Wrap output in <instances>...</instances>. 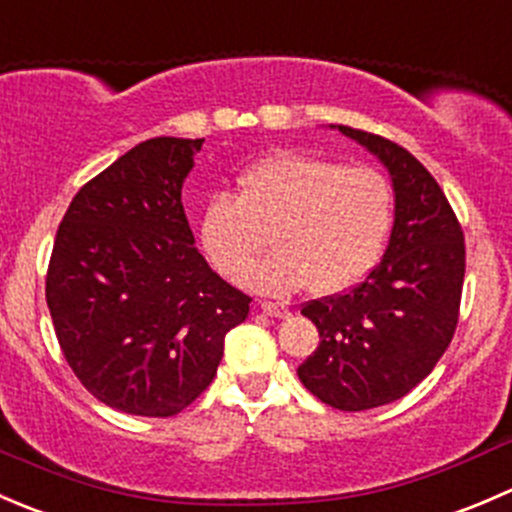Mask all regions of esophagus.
Returning <instances> with one entry per match:
<instances>
[{
  "label": "esophagus",
  "instance_id": "1",
  "mask_svg": "<svg viewBox=\"0 0 512 512\" xmlns=\"http://www.w3.org/2000/svg\"><path fill=\"white\" fill-rule=\"evenodd\" d=\"M260 307H262V312L270 314V317H277V319H287L289 314H292V312H289V307H287L285 302H270V299H265V302H262Z\"/></svg>",
  "mask_w": 512,
  "mask_h": 512
}]
</instances>
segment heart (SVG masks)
<instances>
[{"label": "heart", "mask_w": 512, "mask_h": 512, "mask_svg": "<svg viewBox=\"0 0 512 512\" xmlns=\"http://www.w3.org/2000/svg\"><path fill=\"white\" fill-rule=\"evenodd\" d=\"M240 193L213 195L200 218V242L213 265L237 280L264 249L281 250L247 269L242 285L287 294L307 287L334 294L374 267L394 215L391 185L369 165L275 153L237 180Z\"/></svg>", "instance_id": "heart-1"}]
</instances>
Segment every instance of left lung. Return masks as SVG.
<instances>
[{
  "label": "left lung",
  "mask_w": 512,
  "mask_h": 512,
  "mask_svg": "<svg viewBox=\"0 0 512 512\" xmlns=\"http://www.w3.org/2000/svg\"><path fill=\"white\" fill-rule=\"evenodd\" d=\"M339 131L389 170L394 227L384 260L359 285L302 307L319 329V347L297 374L332 409L366 411L409 394L448 349L466 245L441 185L406 148L359 128Z\"/></svg>",
  "instance_id": "left-lung-1"
}]
</instances>
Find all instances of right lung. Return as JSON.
I'll return each instance as SVG.
<instances>
[{"label":"right lung","mask_w":512,"mask_h":512,"mask_svg":"<svg viewBox=\"0 0 512 512\" xmlns=\"http://www.w3.org/2000/svg\"><path fill=\"white\" fill-rule=\"evenodd\" d=\"M205 138L160 136L76 193L46 272L56 339L111 409L175 416L218 374L252 299L210 270L185 218L183 180Z\"/></svg>","instance_id":"right-lung-1"}]
</instances>
